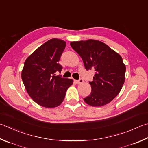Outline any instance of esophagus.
<instances>
[{
	"label": "esophagus",
	"mask_w": 148,
	"mask_h": 148,
	"mask_svg": "<svg viewBox=\"0 0 148 148\" xmlns=\"http://www.w3.org/2000/svg\"><path fill=\"white\" fill-rule=\"evenodd\" d=\"M74 82L76 83V84H81V83H83V79H79V80H74Z\"/></svg>",
	"instance_id": "1"
}]
</instances>
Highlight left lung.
Masks as SVG:
<instances>
[{"mask_svg":"<svg viewBox=\"0 0 148 148\" xmlns=\"http://www.w3.org/2000/svg\"><path fill=\"white\" fill-rule=\"evenodd\" d=\"M72 48L81 56L85 69L95 70L92 91L84 98L86 103L101 107L120 93L125 82V65L121 56L103 42L95 39L72 41Z\"/></svg>","mask_w":148,"mask_h":148,"instance_id":"8db88e82","label":"left lung"}]
</instances>
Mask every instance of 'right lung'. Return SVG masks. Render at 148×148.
Listing matches in <instances>:
<instances>
[{
    "label": "right lung",
    "instance_id": "right-lung-1",
    "mask_svg": "<svg viewBox=\"0 0 148 148\" xmlns=\"http://www.w3.org/2000/svg\"><path fill=\"white\" fill-rule=\"evenodd\" d=\"M65 47L63 40L50 39L25 61L21 73L23 82L29 96L39 106L47 108L59 106L72 85V79L56 76V72L62 69L58 62Z\"/></svg>",
    "mask_w": 148,
    "mask_h": 148
}]
</instances>
